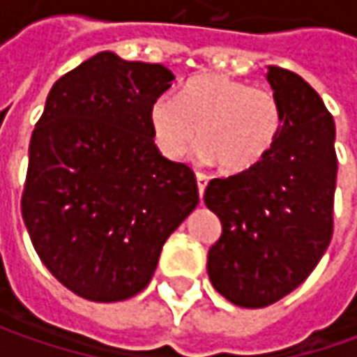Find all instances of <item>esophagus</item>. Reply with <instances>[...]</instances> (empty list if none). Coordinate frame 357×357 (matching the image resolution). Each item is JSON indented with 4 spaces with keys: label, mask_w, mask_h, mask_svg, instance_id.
<instances>
[{
    "label": "esophagus",
    "mask_w": 357,
    "mask_h": 357,
    "mask_svg": "<svg viewBox=\"0 0 357 357\" xmlns=\"http://www.w3.org/2000/svg\"><path fill=\"white\" fill-rule=\"evenodd\" d=\"M197 185H199V195L202 197L204 195V188L208 185V176L202 174V172H197Z\"/></svg>",
    "instance_id": "obj_1"
}]
</instances>
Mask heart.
I'll list each match as a JSON object with an SVG mask.
<instances>
[{"mask_svg": "<svg viewBox=\"0 0 357 357\" xmlns=\"http://www.w3.org/2000/svg\"><path fill=\"white\" fill-rule=\"evenodd\" d=\"M282 129L278 99L266 89L225 75L186 81L176 97H160L151 107V130L169 160H183L197 143L202 162H218L236 174L254 169L272 151Z\"/></svg>", "mask_w": 357, "mask_h": 357, "instance_id": "1", "label": "heart"}]
</instances>
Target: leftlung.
<instances>
[{
  "mask_svg": "<svg viewBox=\"0 0 357 357\" xmlns=\"http://www.w3.org/2000/svg\"><path fill=\"white\" fill-rule=\"evenodd\" d=\"M266 79L282 109L278 141L254 169L213 178L204 190V204L222 222L208 278L242 308H264L298 288L334 228V119L300 75L270 65Z\"/></svg>",
  "mask_w": 357,
  "mask_h": 357,
  "instance_id": "left-lung-1",
  "label": "left lung"
}]
</instances>
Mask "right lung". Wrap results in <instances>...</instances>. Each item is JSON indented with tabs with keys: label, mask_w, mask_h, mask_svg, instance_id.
<instances>
[{
	"label": "right lung",
	"mask_w": 357,
	"mask_h": 357,
	"mask_svg": "<svg viewBox=\"0 0 357 357\" xmlns=\"http://www.w3.org/2000/svg\"><path fill=\"white\" fill-rule=\"evenodd\" d=\"M172 81L160 63L101 51L55 81L35 125L23 222L49 272L85 300L144 290L199 204L195 172L153 141L151 107Z\"/></svg>",
	"instance_id": "1"
}]
</instances>
